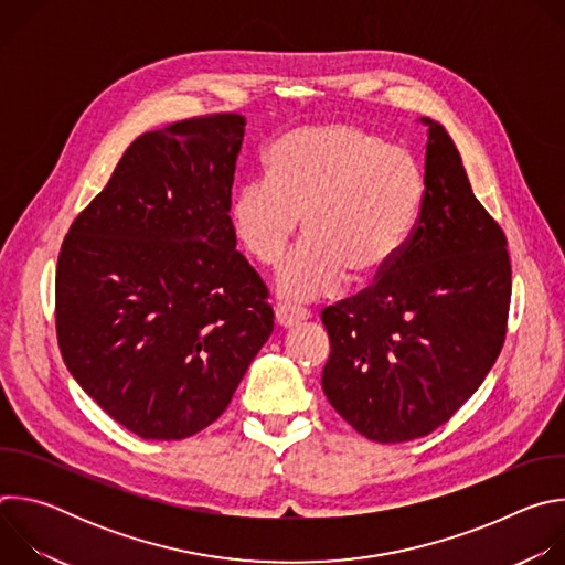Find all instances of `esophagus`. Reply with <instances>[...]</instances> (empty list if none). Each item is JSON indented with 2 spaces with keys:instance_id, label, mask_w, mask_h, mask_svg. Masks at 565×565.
<instances>
[{
  "instance_id": "1",
  "label": "esophagus",
  "mask_w": 565,
  "mask_h": 565,
  "mask_svg": "<svg viewBox=\"0 0 565 565\" xmlns=\"http://www.w3.org/2000/svg\"><path fill=\"white\" fill-rule=\"evenodd\" d=\"M310 317V312L306 308H297V306H277L275 308V319L279 327H295L301 324Z\"/></svg>"
}]
</instances>
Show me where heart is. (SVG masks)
<instances>
[{"mask_svg": "<svg viewBox=\"0 0 565 565\" xmlns=\"http://www.w3.org/2000/svg\"><path fill=\"white\" fill-rule=\"evenodd\" d=\"M425 177L414 153L355 125L303 127L279 138L264 179L241 188L227 207L238 246L277 268L299 218L306 241L277 288L306 301L384 270L420 214Z\"/></svg>", "mask_w": 565, "mask_h": 565, "instance_id": "obj_1", "label": "heart"}]
</instances>
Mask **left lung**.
<instances>
[{"label": "left lung", "mask_w": 565, "mask_h": 565, "mask_svg": "<svg viewBox=\"0 0 565 565\" xmlns=\"http://www.w3.org/2000/svg\"><path fill=\"white\" fill-rule=\"evenodd\" d=\"M420 214L371 286L321 310L333 409L373 443L445 425L494 366L508 331L512 264L501 225L473 196L460 153L431 118Z\"/></svg>", "instance_id": "left-lung-1"}]
</instances>
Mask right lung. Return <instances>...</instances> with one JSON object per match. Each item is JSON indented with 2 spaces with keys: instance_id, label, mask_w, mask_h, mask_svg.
<instances>
[{
  "instance_id": "add662e5",
  "label": "right lung",
  "mask_w": 565,
  "mask_h": 565,
  "mask_svg": "<svg viewBox=\"0 0 565 565\" xmlns=\"http://www.w3.org/2000/svg\"><path fill=\"white\" fill-rule=\"evenodd\" d=\"M244 129L230 111L140 134L62 241V360L145 440L212 425L275 329L270 292L227 218Z\"/></svg>"
}]
</instances>
